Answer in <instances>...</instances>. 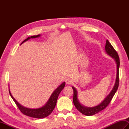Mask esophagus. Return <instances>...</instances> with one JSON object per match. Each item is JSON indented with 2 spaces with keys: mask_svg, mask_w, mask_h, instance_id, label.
Instances as JSON below:
<instances>
[{
  "mask_svg": "<svg viewBox=\"0 0 129 129\" xmlns=\"http://www.w3.org/2000/svg\"><path fill=\"white\" fill-rule=\"evenodd\" d=\"M65 81H66L67 84H68V85H71L73 84V80H72L71 78H67Z\"/></svg>",
  "mask_w": 129,
  "mask_h": 129,
  "instance_id": "34e87169",
  "label": "esophagus"
}]
</instances>
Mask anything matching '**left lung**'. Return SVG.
I'll list each match as a JSON object with an SVG mask.
<instances>
[{"instance_id": "8db88e82", "label": "left lung", "mask_w": 129, "mask_h": 129, "mask_svg": "<svg viewBox=\"0 0 129 129\" xmlns=\"http://www.w3.org/2000/svg\"><path fill=\"white\" fill-rule=\"evenodd\" d=\"M105 51L106 53H108L109 55L112 56L113 58L115 59V62L117 64V77L116 80H115V85L114 88H113V90L111 91L110 93L107 96L106 98L103 101H102L101 104L99 105L92 107V108H87V107H85L84 106L81 105L80 103L78 101L77 99V92L76 89L73 86L72 89L73 90V104L75 105L76 109L81 112L82 114L88 115V116H90V115H92L94 114H97V113L101 112V110H104V109L106 108L107 106L110 104V102L112 101L113 96L114 95L115 92H116L119 86V56L118 54L117 51L114 49V48L112 45V44L110 43V42L107 40L106 42V45H105Z\"/></svg>"}]
</instances>
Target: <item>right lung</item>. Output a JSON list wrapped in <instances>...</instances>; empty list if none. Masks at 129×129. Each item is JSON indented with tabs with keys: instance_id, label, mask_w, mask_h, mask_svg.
<instances>
[{
	"instance_id": "obj_1",
	"label": "right lung",
	"mask_w": 129,
	"mask_h": 129,
	"mask_svg": "<svg viewBox=\"0 0 129 129\" xmlns=\"http://www.w3.org/2000/svg\"><path fill=\"white\" fill-rule=\"evenodd\" d=\"M40 36V35H38L36 36H32L29 37V38H28L25 39V40H24L21 44L23 43L25 41H27L30 39H33V38H38ZM65 85V82L62 83L55 90H54L53 93L52 94L51 97H50L49 99L47 104L45 105L44 106H43L41 108H38V109H28L24 108L20 104H19L18 102H17L16 100H15L14 97L12 95L11 93H10V91L9 90V93L11 95V97H12V99L14 100L15 104L17 106V108H19V110H20V112L25 115H27V116H29L30 117L33 118H45L51 114V113L53 112V109L55 108V106L56 105L58 95H59L60 93L61 92L63 89H64V86Z\"/></svg>"
}]
</instances>
